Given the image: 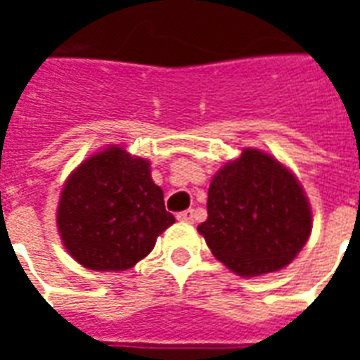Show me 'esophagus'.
Returning a JSON list of instances; mask_svg holds the SVG:
<instances>
[{
	"label": "esophagus",
	"instance_id": "34e87169",
	"mask_svg": "<svg viewBox=\"0 0 360 360\" xmlns=\"http://www.w3.org/2000/svg\"><path fill=\"white\" fill-rule=\"evenodd\" d=\"M177 219L183 224H193L195 221V210H185L177 214Z\"/></svg>",
	"mask_w": 360,
	"mask_h": 360
}]
</instances>
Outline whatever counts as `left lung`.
<instances>
[{"label":"left lung","mask_w":360,"mask_h":360,"mask_svg":"<svg viewBox=\"0 0 360 360\" xmlns=\"http://www.w3.org/2000/svg\"><path fill=\"white\" fill-rule=\"evenodd\" d=\"M208 218L198 226L212 255L239 276L285 268L307 245L312 212L301 183L274 156L245 148L208 188Z\"/></svg>","instance_id":"left-lung-1"}]
</instances>
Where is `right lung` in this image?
I'll list each match as a JSON object with an SVG mask.
<instances>
[{
    "instance_id": "add662e5",
    "label": "right lung",
    "mask_w": 360,
    "mask_h": 360,
    "mask_svg": "<svg viewBox=\"0 0 360 360\" xmlns=\"http://www.w3.org/2000/svg\"><path fill=\"white\" fill-rule=\"evenodd\" d=\"M175 218L150 177V162L121 146L96 152L75 169L61 191L58 229L69 255L84 268H133Z\"/></svg>"
}]
</instances>
